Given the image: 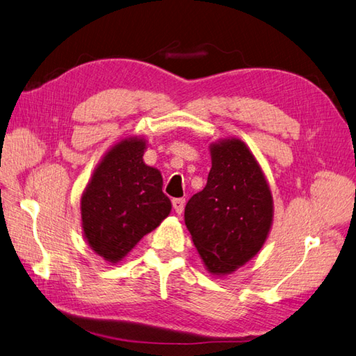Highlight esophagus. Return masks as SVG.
<instances>
[{
  "mask_svg": "<svg viewBox=\"0 0 356 356\" xmlns=\"http://www.w3.org/2000/svg\"><path fill=\"white\" fill-rule=\"evenodd\" d=\"M172 205H174V209L177 214H182V211H184V205H186V199L184 197H177L172 200Z\"/></svg>",
  "mask_w": 356,
  "mask_h": 356,
  "instance_id": "1",
  "label": "esophagus"
}]
</instances>
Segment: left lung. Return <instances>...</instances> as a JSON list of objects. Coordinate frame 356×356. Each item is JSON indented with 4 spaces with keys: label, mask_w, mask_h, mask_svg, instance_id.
<instances>
[{
    "label": "left lung",
    "mask_w": 356,
    "mask_h": 356,
    "mask_svg": "<svg viewBox=\"0 0 356 356\" xmlns=\"http://www.w3.org/2000/svg\"><path fill=\"white\" fill-rule=\"evenodd\" d=\"M205 188L190 197L184 220L207 270L226 275L257 254L273 225V196L252 151L239 139L209 145Z\"/></svg>",
    "instance_id": "left-lung-1"
}]
</instances>
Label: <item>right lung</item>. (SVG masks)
<instances>
[{"instance_id": "obj_1", "label": "right lung", "mask_w": 356, "mask_h": 356, "mask_svg": "<svg viewBox=\"0 0 356 356\" xmlns=\"http://www.w3.org/2000/svg\"><path fill=\"white\" fill-rule=\"evenodd\" d=\"M143 139L118 142L95 168L81 199L83 235L104 261L117 264L170 213L160 170L143 163Z\"/></svg>"}]
</instances>
